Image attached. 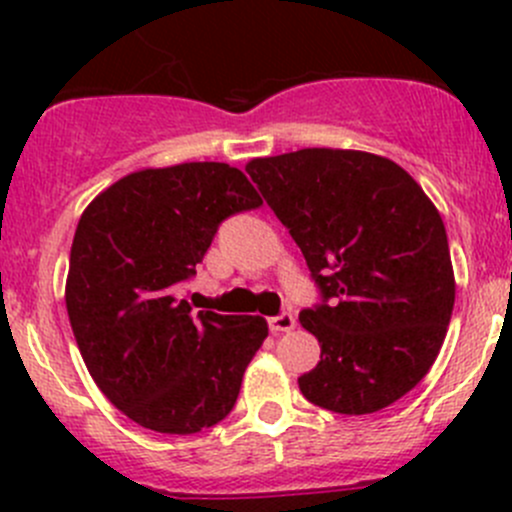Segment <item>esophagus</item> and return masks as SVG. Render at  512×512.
<instances>
[{
	"label": "esophagus",
	"instance_id": "obj_1",
	"mask_svg": "<svg viewBox=\"0 0 512 512\" xmlns=\"http://www.w3.org/2000/svg\"><path fill=\"white\" fill-rule=\"evenodd\" d=\"M294 317L289 312H282V314H277V317H270V329L272 332H292L294 329Z\"/></svg>",
	"mask_w": 512,
	"mask_h": 512
}]
</instances>
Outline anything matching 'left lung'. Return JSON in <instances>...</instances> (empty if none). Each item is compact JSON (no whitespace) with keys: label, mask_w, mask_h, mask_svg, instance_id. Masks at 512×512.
<instances>
[{"label":"left lung","mask_w":512,"mask_h":512,"mask_svg":"<svg viewBox=\"0 0 512 512\" xmlns=\"http://www.w3.org/2000/svg\"><path fill=\"white\" fill-rule=\"evenodd\" d=\"M302 250L324 302L299 322L319 364L304 399L337 414L386 409L428 374L456 302L446 227L401 165L342 148H302L245 165Z\"/></svg>","instance_id":"8db88e82"}]
</instances>
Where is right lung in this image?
<instances>
[{"label":"right lung","instance_id":"1","mask_svg":"<svg viewBox=\"0 0 512 512\" xmlns=\"http://www.w3.org/2000/svg\"><path fill=\"white\" fill-rule=\"evenodd\" d=\"M260 205L240 168L205 160L123 175L81 213L66 312L91 379L138 426L188 436L235 406L267 322L190 314L180 287L218 225Z\"/></svg>","mask_w":512,"mask_h":512}]
</instances>
